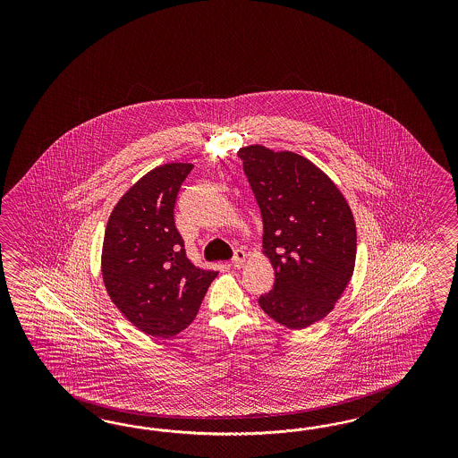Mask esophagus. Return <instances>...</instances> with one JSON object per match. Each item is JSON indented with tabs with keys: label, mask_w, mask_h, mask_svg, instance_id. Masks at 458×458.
Segmentation results:
<instances>
[{
	"label": "esophagus",
	"mask_w": 458,
	"mask_h": 458,
	"mask_svg": "<svg viewBox=\"0 0 458 458\" xmlns=\"http://www.w3.org/2000/svg\"><path fill=\"white\" fill-rule=\"evenodd\" d=\"M245 260H247V253L243 250H235V255L232 259V265L236 267V268H240L242 265L245 264Z\"/></svg>",
	"instance_id": "obj_1"
}]
</instances>
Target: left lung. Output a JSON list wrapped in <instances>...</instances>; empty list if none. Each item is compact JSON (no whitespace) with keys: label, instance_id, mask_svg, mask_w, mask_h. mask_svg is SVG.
Returning <instances> with one entry per match:
<instances>
[{"label":"left lung","instance_id":"obj_1","mask_svg":"<svg viewBox=\"0 0 458 458\" xmlns=\"http://www.w3.org/2000/svg\"><path fill=\"white\" fill-rule=\"evenodd\" d=\"M264 220V255L274 289L265 314L289 329L324 319L346 291L356 264V223L334 181L301 154L260 144L238 151Z\"/></svg>","mask_w":458,"mask_h":458}]
</instances>
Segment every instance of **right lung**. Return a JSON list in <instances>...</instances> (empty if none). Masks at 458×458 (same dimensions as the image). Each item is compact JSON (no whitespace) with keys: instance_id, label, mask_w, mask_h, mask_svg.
I'll list each match as a JSON object with an SVG mask.
<instances>
[{"instance_id":"right-lung-1","label":"right lung","mask_w":458,"mask_h":458,"mask_svg":"<svg viewBox=\"0 0 458 458\" xmlns=\"http://www.w3.org/2000/svg\"><path fill=\"white\" fill-rule=\"evenodd\" d=\"M191 163L154 167L112 209L102 278L112 302L139 331L171 337L193 322L218 276L194 267L174 225V205Z\"/></svg>"}]
</instances>
